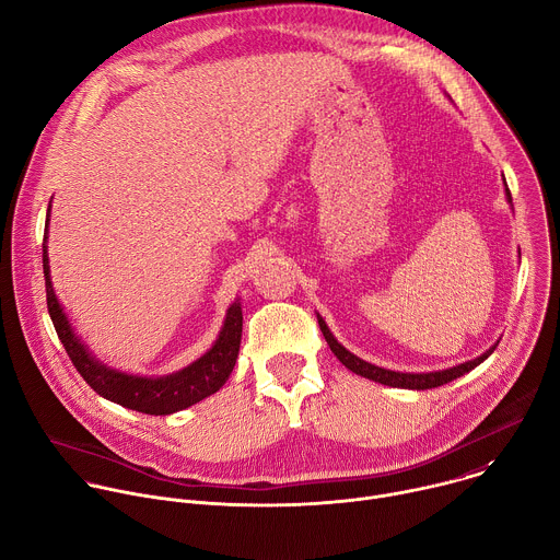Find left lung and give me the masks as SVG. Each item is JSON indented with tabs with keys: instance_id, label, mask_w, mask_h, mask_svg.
<instances>
[{
	"instance_id": "8db88e82",
	"label": "left lung",
	"mask_w": 560,
	"mask_h": 560,
	"mask_svg": "<svg viewBox=\"0 0 560 560\" xmlns=\"http://www.w3.org/2000/svg\"><path fill=\"white\" fill-rule=\"evenodd\" d=\"M505 196H508V202H512V196H510V191H508V186H505ZM316 318H318L320 331H323V336H325L329 349L334 351V355H336L349 371H353V374H358V376H362V378H369V381L387 385V387H398V389H418V392H424V389L442 387V385H446V383H451V381H455V378L468 374L470 369H475L477 364H481V362L494 351V347H497V345H492V347H490L488 351H483L479 358L468 360V362H462V364H457V366H448V369H442V371H429V374H402V371H392V369H385V366H376V364H371V362H366V360L353 355L351 351H347V349L334 338V334H331L329 327L325 325L323 316L316 314Z\"/></svg>"
}]
</instances>
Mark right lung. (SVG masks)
<instances>
[{"label":"right lung","instance_id":"obj_1","mask_svg":"<svg viewBox=\"0 0 560 560\" xmlns=\"http://www.w3.org/2000/svg\"><path fill=\"white\" fill-rule=\"evenodd\" d=\"M46 222H50V207H48ZM46 242H48V224L44 231V277H46V299H48L50 318L55 323L59 340L63 342L72 364L98 396L138 413L168 416L209 398L211 394L224 387L237 362L240 342H242L244 316H242L240 301H235L229 307L222 331L213 342V347L189 366H184L175 371V374L160 376V378L122 374V371L109 369L107 364L98 362L74 334L52 288Z\"/></svg>","mask_w":560,"mask_h":560}]
</instances>
